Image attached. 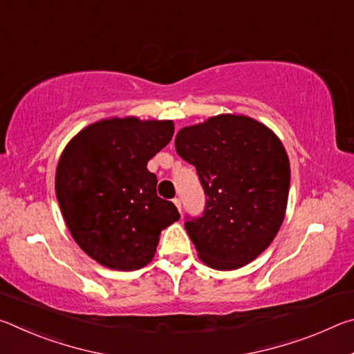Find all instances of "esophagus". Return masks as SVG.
Here are the masks:
<instances>
[{"label": "esophagus", "mask_w": 354, "mask_h": 354, "mask_svg": "<svg viewBox=\"0 0 354 354\" xmlns=\"http://www.w3.org/2000/svg\"><path fill=\"white\" fill-rule=\"evenodd\" d=\"M173 203H175V205H176L179 214H181L183 212V201H181V198H175V200H173Z\"/></svg>", "instance_id": "obj_1"}]
</instances>
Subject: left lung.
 <instances>
[{"mask_svg": "<svg viewBox=\"0 0 354 354\" xmlns=\"http://www.w3.org/2000/svg\"><path fill=\"white\" fill-rule=\"evenodd\" d=\"M175 147L206 195L203 214L184 223L201 261L217 270L247 266L284 220L290 165L283 143L256 120L225 113L183 128Z\"/></svg>", "mask_w": 354, "mask_h": 354, "instance_id": "8db88e82", "label": "left lung"}]
</instances>
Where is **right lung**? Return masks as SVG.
<instances>
[{"instance_id":"right-lung-1","label":"right lung","mask_w":354,"mask_h":354,"mask_svg":"<svg viewBox=\"0 0 354 354\" xmlns=\"http://www.w3.org/2000/svg\"><path fill=\"white\" fill-rule=\"evenodd\" d=\"M173 131L169 120H101L64 149L56 170L59 206L76 243L101 266L139 270L153 259L160 231L179 220L147 169Z\"/></svg>"}]
</instances>
